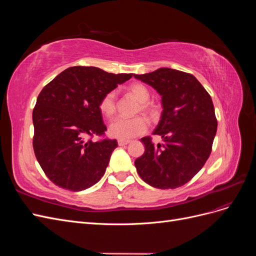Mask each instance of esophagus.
Instances as JSON below:
<instances>
[{
    "label": "esophagus",
    "mask_w": 256,
    "mask_h": 256,
    "mask_svg": "<svg viewBox=\"0 0 256 256\" xmlns=\"http://www.w3.org/2000/svg\"><path fill=\"white\" fill-rule=\"evenodd\" d=\"M118 143L120 146H125V145L129 144L130 141L129 140H122V138H120V140H118Z\"/></svg>",
    "instance_id": "esophagus-1"
}]
</instances>
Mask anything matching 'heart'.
Instances as JSON below:
<instances>
[{
  "mask_svg": "<svg viewBox=\"0 0 256 256\" xmlns=\"http://www.w3.org/2000/svg\"><path fill=\"white\" fill-rule=\"evenodd\" d=\"M129 92L132 94L138 102H140V106L138 110H141L145 114L152 116L154 115V108L148 102L150 100V90H147L145 85L141 83H134L129 86ZM118 108V102H116V92L109 90L102 97L99 102V110L106 118H112L116 112ZM147 120L142 118V116H136V118H115L109 127V132L112 136L122 138H131L144 134L147 130Z\"/></svg>",
  "mask_w": 256,
  "mask_h": 256,
  "instance_id": "1",
  "label": "heart"
}]
</instances>
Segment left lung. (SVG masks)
<instances>
[{"label": "left lung", "instance_id": "8db88e82", "mask_svg": "<svg viewBox=\"0 0 256 256\" xmlns=\"http://www.w3.org/2000/svg\"><path fill=\"white\" fill-rule=\"evenodd\" d=\"M134 78L161 95L164 111L154 134L142 138L145 152L134 161L142 180L158 189H175L192 180L210 156L216 132L210 95L194 76L172 68H159Z\"/></svg>", "mask_w": 256, "mask_h": 256}]
</instances>
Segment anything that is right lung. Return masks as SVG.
<instances>
[{"instance_id": "add662e5", "label": "right lung", "mask_w": 256, "mask_h": 256, "mask_svg": "<svg viewBox=\"0 0 256 256\" xmlns=\"http://www.w3.org/2000/svg\"><path fill=\"white\" fill-rule=\"evenodd\" d=\"M132 74H109L97 67L74 66L48 83L33 110V148L38 164L58 187L82 191L100 180L116 140L102 138L106 127L99 102Z\"/></svg>"}]
</instances>
